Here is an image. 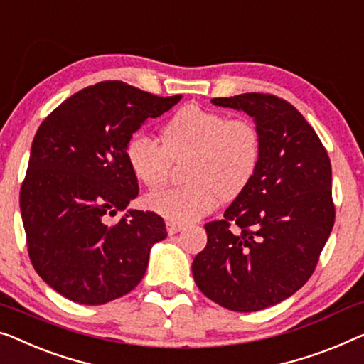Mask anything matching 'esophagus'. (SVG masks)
<instances>
[{"label": "esophagus", "mask_w": 364, "mask_h": 364, "mask_svg": "<svg viewBox=\"0 0 364 364\" xmlns=\"http://www.w3.org/2000/svg\"><path fill=\"white\" fill-rule=\"evenodd\" d=\"M183 229H184V225H181V224H176V222H170V220L166 222V232L170 235L178 234V232H181Z\"/></svg>", "instance_id": "1"}]
</instances>
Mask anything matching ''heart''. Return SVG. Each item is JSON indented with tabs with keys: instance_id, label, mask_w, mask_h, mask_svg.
I'll use <instances>...</instances> for the list:
<instances>
[{
	"instance_id": "b5f03b06",
	"label": "heart",
	"mask_w": 364,
	"mask_h": 364,
	"mask_svg": "<svg viewBox=\"0 0 364 364\" xmlns=\"http://www.w3.org/2000/svg\"><path fill=\"white\" fill-rule=\"evenodd\" d=\"M164 144L137 132L126 144V160L140 183L160 188L168 181L171 161L186 160L188 184L145 196L151 213L176 224L208 215L220 198L235 199L250 186L262 159V135L245 117L186 106L161 130Z\"/></svg>"
}]
</instances>
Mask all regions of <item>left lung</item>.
<instances>
[{"label":"left lung","instance_id":"1","mask_svg":"<svg viewBox=\"0 0 364 364\" xmlns=\"http://www.w3.org/2000/svg\"><path fill=\"white\" fill-rule=\"evenodd\" d=\"M243 111L262 135V159L224 219L208 222V245L193 262L204 296L237 312L274 306L307 283L335 222L332 166L302 114L273 95L214 97Z\"/></svg>","mask_w":364,"mask_h":364}]
</instances>
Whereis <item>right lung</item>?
<instances>
[{
    "mask_svg": "<svg viewBox=\"0 0 364 364\" xmlns=\"http://www.w3.org/2000/svg\"><path fill=\"white\" fill-rule=\"evenodd\" d=\"M180 100L101 81L65 100L37 129L21 215L32 267L58 294L100 306L144 278L150 248L166 237L164 219L134 209L114 224L109 217L139 194L129 137Z\"/></svg>",
    "mask_w": 364,
    "mask_h": 364,
    "instance_id": "add662e5",
    "label": "right lung"
}]
</instances>
